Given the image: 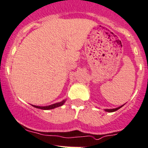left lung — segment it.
I'll return each mask as SVG.
<instances>
[{
	"label": "left lung",
	"instance_id": "8db88e82",
	"mask_svg": "<svg viewBox=\"0 0 148 148\" xmlns=\"http://www.w3.org/2000/svg\"><path fill=\"white\" fill-rule=\"evenodd\" d=\"M123 106V105L121 106V107H118V108H115V109H110V110H109V109H106V110H105L106 112H115V111H117L118 110H119V109L121 108Z\"/></svg>",
	"mask_w": 148,
	"mask_h": 148
}]
</instances>
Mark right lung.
<instances>
[{"mask_svg": "<svg viewBox=\"0 0 148 148\" xmlns=\"http://www.w3.org/2000/svg\"><path fill=\"white\" fill-rule=\"evenodd\" d=\"M66 100H63L62 101L58 102V103H55L52 104V105H49V106H45V107H40V106H36V105H32L33 107H36V108L38 109H41V110H52L54 108H56V107H60L65 103Z\"/></svg>", "mask_w": 148, "mask_h": 148, "instance_id": "1", "label": "right lung"}]
</instances>
